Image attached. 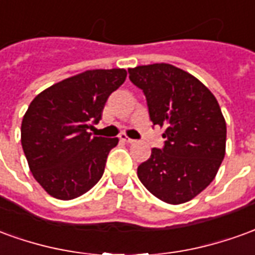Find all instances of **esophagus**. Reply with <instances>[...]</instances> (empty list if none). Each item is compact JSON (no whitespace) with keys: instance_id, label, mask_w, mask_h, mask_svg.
Wrapping results in <instances>:
<instances>
[{"instance_id":"obj_1","label":"esophagus","mask_w":255,"mask_h":255,"mask_svg":"<svg viewBox=\"0 0 255 255\" xmlns=\"http://www.w3.org/2000/svg\"><path fill=\"white\" fill-rule=\"evenodd\" d=\"M120 139H122V140H124V142H127V143H133V142H135L133 139L128 138L126 133H122V135H120Z\"/></svg>"}]
</instances>
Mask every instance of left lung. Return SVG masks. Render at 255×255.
<instances>
[{"label":"left lung","mask_w":255,"mask_h":255,"mask_svg":"<svg viewBox=\"0 0 255 255\" xmlns=\"http://www.w3.org/2000/svg\"><path fill=\"white\" fill-rule=\"evenodd\" d=\"M129 80L143 91L153 126L165 128L162 149H151L138 177L154 197L184 203L208 187L225 155L227 124L210 90L171 64L129 68Z\"/></svg>","instance_id":"left-lung-1"}]
</instances>
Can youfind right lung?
Masks as SVG:
<instances>
[{
  "mask_svg": "<svg viewBox=\"0 0 255 255\" xmlns=\"http://www.w3.org/2000/svg\"><path fill=\"white\" fill-rule=\"evenodd\" d=\"M127 78L122 68L64 79L32 100L21 122V146L32 176L52 197L78 198L98 183L117 138L93 136L109 95Z\"/></svg>",
  "mask_w": 255,
  "mask_h": 255,
  "instance_id": "1",
  "label": "right lung"
}]
</instances>
